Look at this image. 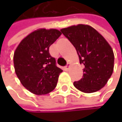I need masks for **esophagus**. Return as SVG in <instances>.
<instances>
[{"instance_id": "obj_1", "label": "esophagus", "mask_w": 122, "mask_h": 122, "mask_svg": "<svg viewBox=\"0 0 122 122\" xmlns=\"http://www.w3.org/2000/svg\"><path fill=\"white\" fill-rule=\"evenodd\" d=\"M70 67H71V64H70L69 63H68L67 66L65 67V69H66V71H68V70H69V68H70Z\"/></svg>"}]
</instances>
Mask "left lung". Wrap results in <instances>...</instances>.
<instances>
[{
  "label": "left lung",
  "mask_w": 122,
  "mask_h": 122,
  "mask_svg": "<svg viewBox=\"0 0 122 122\" xmlns=\"http://www.w3.org/2000/svg\"><path fill=\"white\" fill-rule=\"evenodd\" d=\"M61 32L76 48L79 61L85 66L83 78L73 85L85 93H92L107 84L114 71L113 50L95 29L79 24L63 28Z\"/></svg>",
  "instance_id": "left-lung-1"
}]
</instances>
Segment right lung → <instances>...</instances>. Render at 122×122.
Segmentation results:
<instances>
[{
	"label": "right lung",
	"mask_w": 122,
	"mask_h": 122,
	"mask_svg": "<svg viewBox=\"0 0 122 122\" xmlns=\"http://www.w3.org/2000/svg\"><path fill=\"white\" fill-rule=\"evenodd\" d=\"M61 35L56 29H38L25 37L14 52L15 73L22 85L35 95H46L57 85L63 71L56 66L49 49Z\"/></svg>",
	"instance_id": "obj_1"
}]
</instances>
